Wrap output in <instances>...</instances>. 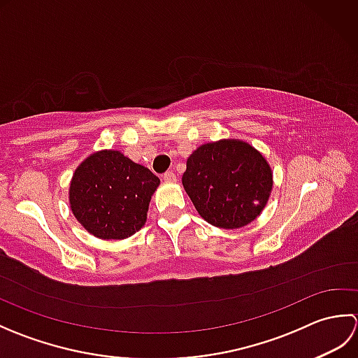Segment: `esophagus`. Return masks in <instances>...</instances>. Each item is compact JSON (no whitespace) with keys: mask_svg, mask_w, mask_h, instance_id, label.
I'll return each mask as SVG.
<instances>
[{"mask_svg":"<svg viewBox=\"0 0 358 358\" xmlns=\"http://www.w3.org/2000/svg\"><path fill=\"white\" fill-rule=\"evenodd\" d=\"M163 180L166 181V183H175V181H177V175H175L172 171H167L163 175Z\"/></svg>","mask_w":358,"mask_h":358,"instance_id":"obj_1","label":"esophagus"}]
</instances>
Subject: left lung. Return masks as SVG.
I'll list each match as a JSON object with an SVG mask.
<instances>
[{"label": "left lung", "mask_w": 358, "mask_h": 358, "mask_svg": "<svg viewBox=\"0 0 358 358\" xmlns=\"http://www.w3.org/2000/svg\"><path fill=\"white\" fill-rule=\"evenodd\" d=\"M181 181L208 223L238 229L264 209L272 191V171L250 144L220 140L203 144L187 158Z\"/></svg>", "instance_id": "obj_1"}]
</instances>
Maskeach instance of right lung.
Wrapping results in <instances>:
<instances>
[{
	"label": "right lung",
	"instance_id": "1",
	"mask_svg": "<svg viewBox=\"0 0 358 358\" xmlns=\"http://www.w3.org/2000/svg\"><path fill=\"white\" fill-rule=\"evenodd\" d=\"M159 178L118 150H100L75 171L69 201L87 232L104 240H123L146 223L149 201Z\"/></svg>",
	"mask_w": 358,
	"mask_h": 358
}]
</instances>
